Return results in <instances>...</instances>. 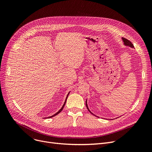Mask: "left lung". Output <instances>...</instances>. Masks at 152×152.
Listing matches in <instances>:
<instances>
[{
  "mask_svg": "<svg viewBox=\"0 0 152 152\" xmlns=\"http://www.w3.org/2000/svg\"><path fill=\"white\" fill-rule=\"evenodd\" d=\"M122 41H123V42H124V45H125V46H129V47H131V48H134V45H133V44L129 40H128V39H126V38H122ZM86 107H87V109H88V110L92 114H93L94 115H95V116H96V115H95L94 114H93L91 111H90V110H89V108H88V104H87V99L86 100ZM98 117V116H97Z\"/></svg>",
  "mask_w": 152,
  "mask_h": 152,
  "instance_id": "obj_1",
  "label": "left lung"
}]
</instances>
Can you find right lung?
<instances>
[{
  "label": "right lung",
  "instance_id": "1",
  "mask_svg": "<svg viewBox=\"0 0 152 152\" xmlns=\"http://www.w3.org/2000/svg\"><path fill=\"white\" fill-rule=\"evenodd\" d=\"M69 93H70V92L67 94V97H66V100H65V102H64V104H63V106H62V107L61 108V109L59 110V111H58V112H57L56 114H54V115H51V116H49V117H48V118H53V117H54V116H55V115H57L59 113H60L61 111H62V110H63V108H64V106H65V104H66V101H67V97H68V95H69Z\"/></svg>",
  "mask_w": 152,
  "mask_h": 152
}]
</instances>
